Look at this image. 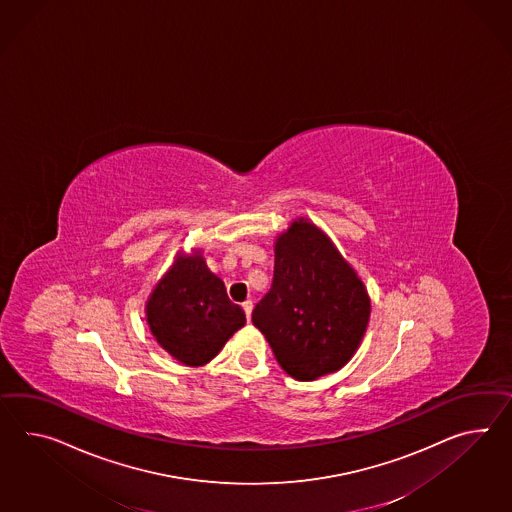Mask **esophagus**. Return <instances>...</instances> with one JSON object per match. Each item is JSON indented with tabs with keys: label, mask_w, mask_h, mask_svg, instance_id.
Returning a JSON list of instances; mask_svg holds the SVG:
<instances>
[{
	"label": "esophagus",
	"mask_w": 512,
	"mask_h": 512,
	"mask_svg": "<svg viewBox=\"0 0 512 512\" xmlns=\"http://www.w3.org/2000/svg\"><path fill=\"white\" fill-rule=\"evenodd\" d=\"M242 309H244V312H246V320L250 322L251 312H253V301H244V303H242Z\"/></svg>",
	"instance_id": "34e87169"
}]
</instances>
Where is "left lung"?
<instances>
[{
    "mask_svg": "<svg viewBox=\"0 0 512 512\" xmlns=\"http://www.w3.org/2000/svg\"><path fill=\"white\" fill-rule=\"evenodd\" d=\"M370 300L361 279L309 222L275 244L272 287L251 314L281 368L312 381L342 368L361 344Z\"/></svg>",
    "mask_w": 512,
    "mask_h": 512,
    "instance_id": "1",
    "label": "left lung"
}]
</instances>
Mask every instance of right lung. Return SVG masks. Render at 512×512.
I'll list each match as a JSON object with an SVG mask.
<instances>
[{"label": "right lung", "mask_w": 512, "mask_h": 512, "mask_svg": "<svg viewBox=\"0 0 512 512\" xmlns=\"http://www.w3.org/2000/svg\"><path fill=\"white\" fill-rule=\"evenodd\" d=\"M244 322V311L227 298L224 281L198 253L179 259L148 301L153 337L187 366L211 361Z\"/></svg>", "instance_id": "add662e5"}]
</instances>
